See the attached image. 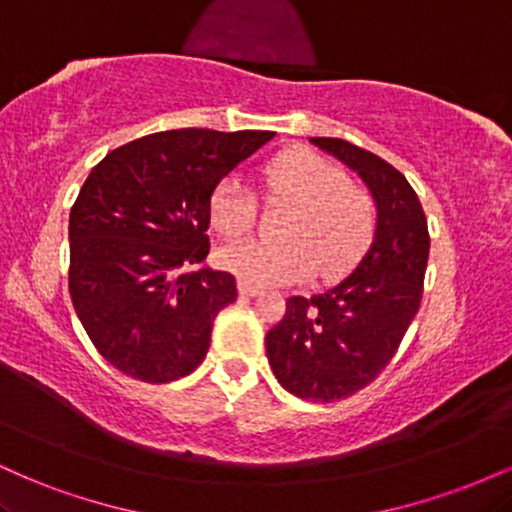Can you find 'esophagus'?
Here are the masks:
<instances>
[{
  "mask_svg": "<svg viewBox=\"0 0 512 512\" xmlns=\"http://www.w3.org/2000/svg\"><path fill=\"white\" fill-rule=\"evenodd\" d=\"M238 291H240V296H250V298L260 296V289H257V286L248 284V281H240V284H238Z\"/></svg>",
  "mask_w": 512,
  "mask_h": 512,
  "instance_id": "34e87169",
  "label": "esophagus"
}]
</instances>
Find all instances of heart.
I'll return each instance as SVG.
<instances>
[{
	"label": "heart",
	"mask_w": 512,
	"mask_h": 512,
	"mask_svg": "<svg viewBox=\"0 0 512 512\" xmlns=\"http://www.w3.org/2000/svg\"><path fill=\"white\" fill-rule=\"evenodd\" d=\"M269 197L291 202L284 240H243L219 252L223 269L252 286L296 284L317 274H344L366 255L375 233V204L330 158L308 149L284 151L264 166ZM209 221L221 236L240 238L255 223V202L238 178H223L209 197Z\"/></svg>",
	"instance_id": "1"
}]
</instances>
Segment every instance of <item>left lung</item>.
<instances>
[{
	"label": "left lung",
	"mask_w": 512,
	"mask_h": 512,
	"mask_svg": "<svg viewBox=\"0 0 512 512\" xmlns=\"http://www.w3.org/2000/svg\"><path fill=\"white\" fill-rule=\"evenodd\" d=\"M310 142L366 182L378 207L375 238L332 289L291 296L264 344L284 390L310 402H337L373 383L395 356L421 305L431 238L419 197L397 168L344 139Z\"/></svg>",
	"instance_id": "obj_1"
}]
</instances>
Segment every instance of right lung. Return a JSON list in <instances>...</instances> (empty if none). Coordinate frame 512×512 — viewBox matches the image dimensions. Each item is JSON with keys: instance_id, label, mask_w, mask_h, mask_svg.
<instances>
[{"instance_id": "1", "label": "right lung", "mask_w": 512, "mask_h": 512, "mask_svg": "<svg viewBox=\"0 0 512 512\" xmlns=\"http://www.w3.org/2000/svg\"><path fill=\"white\" fill-rule=\"evenodd\" d=\"M274 132L170 129L134 139L88 173L69 214V296L110 366L142 383L204 361L236 279L204 267L209 197Z\"/></svg>"}]
</instances>
